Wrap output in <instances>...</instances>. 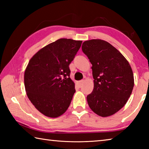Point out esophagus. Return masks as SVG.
I'll return each mask as SVG.
<instances>
[{
    "instance_id": "34e87169",
    "label": "esophagus",
    "mask_w": 149,
    "mask_h": 149,
    "mask_svg": "<svg viewBox=\"0 0 149 149\" xmlns=\"http://www.w3.org/2000/svg\"><path fill=\"white\" fill-rule=\"evenodd\" d=\"M84 80L79 81L77 82V85L79 86V87H81L83 85V84H84Z\"/></svg>"
}]
</instances>
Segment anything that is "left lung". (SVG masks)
I'll list each match as a JSON object with an SVG mask.
<instances>
[{"instance_id": "1", "label": "left lung", "mask_w": 149, "mask_h": 149, "mask_svg": "<svg viewBox=\"0 0 149 149\" xmlns=\"http://www.w3.org/2000/svg\"><path fill=\"white\" fill-rule=\"evenodd\" d=\"M82 50L92 64L94 88L87 95L89 107L101 117L114 114L124 107L134 86L131 65L114 47L101 39L84 42Z\"/></svg>"}]
</instances>
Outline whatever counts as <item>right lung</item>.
<instances>
[{
	"mask_svg": "<svg viewBox=\"0 0 149 149\" xmlns=\"http://www.w3.org/2000/svg\"><path fill=\"white\" fill-rule=\"evenodd\" d=\"M82 41L60 39L40 49L24 74L27 97L42 114L57 118L65 113L75 92L69 65Z\"/></svg>",
	"mask_w": 149,
	"mask_h": 149,
	"instance_id": "obj_1",
	"label": "right lung"
}]
</instances>
